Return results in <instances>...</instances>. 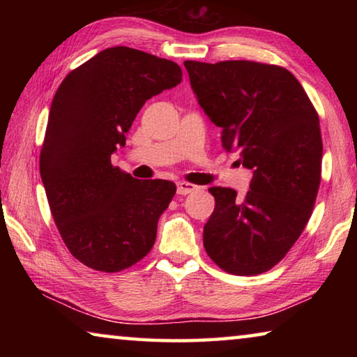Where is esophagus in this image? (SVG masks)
<instances>
[{
	"label": "esophagus",
	"mask_w": 357,
	"mask_h": 357,
	"mask_svg": "<svg viewBox=\"0 0 357 357\" xmlns=\"http://www.w3.org/2000/svg\"><path fill=\"white\" fill-rule=\"evenodd\" d=\"M178 187V193L179 195H187V193H192L193 190H197L198 187L195 184H190V183H184V181H179L176 184Z\"/></svg>",
	"instance_id": "34e87169"
}]
</instances>
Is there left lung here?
I'll list each match as a JSON object with an SVG mask.
<instances>
[{"mask_svg":"<svg viewBox=\"0 0 357 357\" xmlns=\"http://www.w3.org/2000/svg\"><path fill=\"white\" fill-rule=\"evenodd\" d=\"M190 86L220 128L222 148L253 172L236 197L211 187L214 213L203 245L223 271L255 275L287 255L312 215L321 181L323 142L309 96L291 72L255 61H185Z\"/></svg>","mask_w":357,"mask_h":357,"instance_id":"obj_1","label":"left lung"}]
</instances>
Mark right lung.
<instances>
[{"label": "right lung", "mask_w": 357, "mask_h": 357, "mask_svg": "<svg viewBox=\"0 0 357 357\" xmlns=\"http://www.w3.org/2000/svg\"><path fill=\"white\" fill-rule=\"evenodd\" d=\"M170 59L110 47L72 70L53 98L40 178L59 234L88 268L118 273L153 249L176 185L112 165L144 102L181 83Z\"/></svg>", "instance_id": "add662e5"}]
</instances>
